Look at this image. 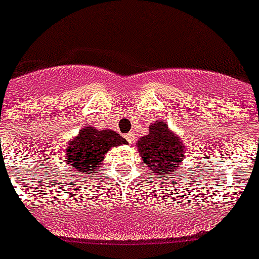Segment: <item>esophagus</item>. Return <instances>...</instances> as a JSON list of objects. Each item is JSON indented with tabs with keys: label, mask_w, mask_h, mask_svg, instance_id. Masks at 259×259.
<instances>
[{
	"label": "esophagus",
	"mask_w": 259,
	"mask_h": 259,
	"mask_svg": "<svg viewBox=\"0 0 259 259\" xmlns=\"http://www.w3.org/2000/svg\"><path fill=\"white\" fill-rule=\"evenodd\" d=\"M134 138H136V136H134V134H127V136H126V140H127V141H129L130 144H133V141H134Z\"/></svg>",
	"instance_id": "obj_1"
}]
</instances>
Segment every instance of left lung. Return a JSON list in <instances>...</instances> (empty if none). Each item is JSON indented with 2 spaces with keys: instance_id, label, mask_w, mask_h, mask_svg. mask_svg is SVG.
I'll return each instance as SVG.
<instances>
[{
  "instance_id": "8db88e82",
  "label": "left lung",
  "mask_w": 259,
  "mask_h": 259,
  "mask_svg": "<svg viewBox=\"0 0 259 259\" xmlns=\"http://www.w3.org/2000/svg\"><path fill=\"white\" fill-rule=\"evenodd\" d=\"M137 149L148 168L157 177L171 178L181 168L185 157V141L164 121L149 125V134L137 141Z\"/></svg>"
}]
</instances>
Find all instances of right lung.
<instances>
[{"label": "right lung", "instance_id": "1", "mask_svg": "<svg viewBox=\"0 0 259 259\" xmlns=\"http://www.w3.org/2000/svg\"><path fill=\"white\" fill-rule=\"evenodd\" d=\"M122 144H127V141L114 130L84 126L66 145L64 159L70 172L90 174L102 167L108 149Z\"/></svg>", "mask_w": 259, "mask_h": 259}]
</instances>
